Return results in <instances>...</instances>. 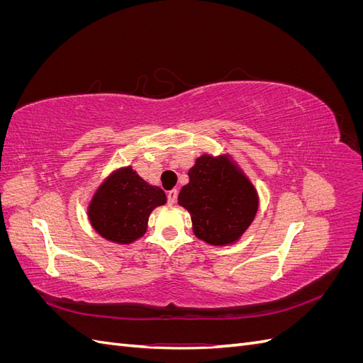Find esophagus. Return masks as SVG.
I'll return each mask as SVG.
<instances>
[{"mask_svg":"<svg viewBox=\"0 0 363 363\" xmlns=\"http://www.w3.org/2000/svg\"><path fill=\"white\" fill-rule=\"evenodd\" d=\"M177 195H179V191L177 189H171L169 192H168V203L169 204H175V201H177Z\"/></svg>","mask_w":363,"mask_h":363,"instance_id":"34e87169","label":"esophagus"}]
</instances>
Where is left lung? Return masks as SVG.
Here are the masks:
<instances>
[{
	"label": "left lung",
	"mask_w": 363,
	"mask_h": 363,
	"mask_svg": "<svg viewBox=\"0 0 363 363\" xmlns=\"http://www.w3.org/2000/svg\"><path fill=\"white\" fill-rule=\"evenodd\" d=\"M188 175L179 204L191 213L194 235L216 247L238 242L259 207L257 191L247 175L225 155L200 156Z\"/></svg>",
	"instance_id": "1"
}]
</instances>
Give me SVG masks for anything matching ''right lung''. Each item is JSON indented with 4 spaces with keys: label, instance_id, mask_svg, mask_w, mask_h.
I'll use <instances>...</instances> for the list:
<instances>
[{
    "label": "right lung",
    "instance_id": "1",
    "mask_svg": "<svg viewBox=\"0 0 363 363\" xmlns=\"http://www.w3.org/2000/svg\"><path fill=\"white\" fill-rule=\"evenodd\" d=\"M167 203L159 186H151L131 167L119 168L98 186L87 207L91 225L115 244H131L147 232L150 213Z\"/></svg>",
    "mask_w": 363,
    "mask_h": 363
}]
</instances>
